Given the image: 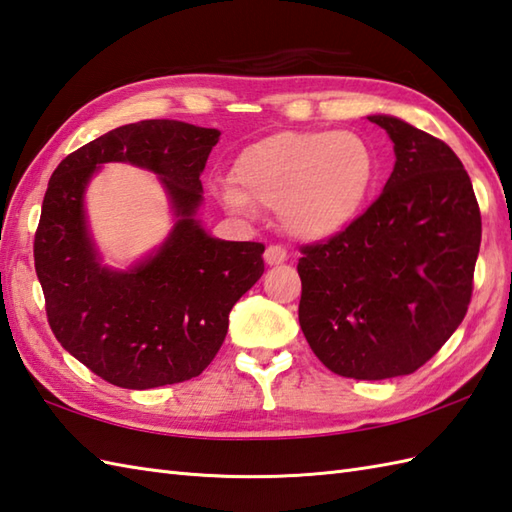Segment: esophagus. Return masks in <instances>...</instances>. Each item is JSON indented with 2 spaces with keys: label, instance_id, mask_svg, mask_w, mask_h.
Returning <instances> with one entry per match:
<instances>
[{
  "label": "esophagus",
  "instance_id": "esophagus-1",
  "mask_svg": "<svg viewBox=\"0 0 512 512\" xmlns=\"http://www.w3.org/2000/svg\"><path fill=\"white\" fill-rule=\"evenodd\" d=\"M287 260V249L282 245H269L265 249V263L267 265H282Z\"/></svg>",
  "mask_w": 512,
  "mask_h": 512
}]
</instances>
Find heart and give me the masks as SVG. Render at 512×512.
<instances>
[{"mask_svg": "<svg viewBox=\"0 0 512 512\" xmlns=\"http://www.w3.org/2000/svg\"><path fill=\"white\" fill-rule=\"evenodd\" d=\"M377 160L368 142L346 131H280L238 155L223 201L232 210L249 203L280 210L300 238H328L357 217L372 188Z\"/></svg>", "mask_w": 512, "mask_h": 512, "instance_id": "b5f03b06", "label": "heart"}]
</instances>
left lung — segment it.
Instances as JSON below:
<instances>
[{
  "mask_svg": "<svg viewBox=\"0 0 512 512\" xmlns=\"http://www.w3.org/2000/svg\"><path fill=\"white\" fill-rule=\"evenodd\" d=\"M394 170L372 206L328 241L300 247V326L339 377L412 374L467 315L482 241L473 184L449 146L392 116Z\"/></svg>",
  "mask_w": 512,
  "mask_h": 512,
  "instance_id": "obj_1",
  "label": "left lung"
}]
</instances>
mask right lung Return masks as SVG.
Wrapping results in <instances>:
<instances>
[{
  "label": "right lung",
  "mask_w": 512,
  "mask_h": 512,
  "mask_svg": "<svg viewBox=\"0 0 512 512\" xmlns=\"http://www.w3.org/2000/svg\"><path fill=\"white\" fill-rule=\"evenodd\" d=\"M217 129L142 120L100 135L56 166L34 234V269L54 337L111 385L151 390L210 366L232 306L263 276V243L212 238L195 219L201 173ZM105 161L163 177L178 223L167 243L129 272L100 268L86 232L82 192Z\"/></svg>",
  "instance_id": "obj_1"
}]
</instances>
